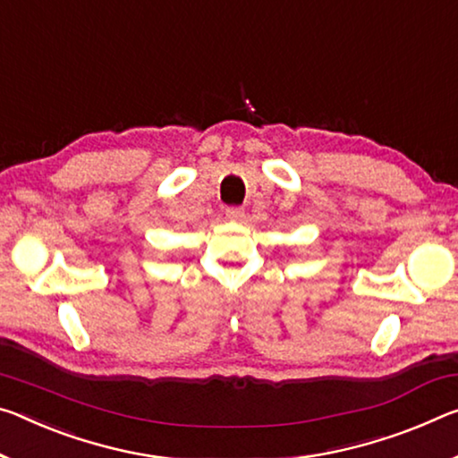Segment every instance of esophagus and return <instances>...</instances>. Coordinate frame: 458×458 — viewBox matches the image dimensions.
Instances as JSON below:
<instances>
[{
	"instance_id": "esophagus-1",
	"label": "esophagus",
	"mask_w": 458,
	"mask_h": 458,
	"mask_svg": "<svg viewBox=\"0 0 458 458\" xmlns=\"http://www.w3.org/2000/svg\"><path fill=\"white\" fill-rule=\"evenodd\" d=\"M226 216L230 217L232 222H241L242 217H244V209H242V208L232 206V208H228V209H226Z\"/></svg>"
}]
</instances>
